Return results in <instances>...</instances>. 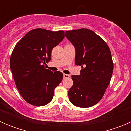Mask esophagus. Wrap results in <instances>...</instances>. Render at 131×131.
Segmentation results:
<instances>
[{"mask_svg":"<svg viewBox=\"0 0 131 131\" xmlns=\"http://www.w3.org/2000/svg\"><path fill=\"white\" fill-rule=\"evenodd\" d=\"M70 77V75H67V74H63V79H67V78H69Z\"/></svg>","mask_w":131,"mask_h":131,"instance_id":"esophagus-1","label":"esophagus"}]
</instances>
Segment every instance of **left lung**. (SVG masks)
Listing matches in <instances>:
<instances>
[{
    "label": "left lung",
    "mask_w": 131,
    "mask_h": 131,
    "mask_svg": "<svg viewBox=\"0 0 131 131\" xmlns=\"http://www.w3.org/2000/svg\"><path fill=\"white\" fill-rule=\"evenodd\" d=\"M65 35L75 48V64L82 68L80 75L72 76L69 100L75 106L89 108L101 100L110 82L113 70L110 50L91 30L67 31Z\"/></svg>",
    "instance_id": "left-lung-1"
}]
</instances>
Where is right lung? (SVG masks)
<instances>
[{
	"label": "right lung",
	"mask_w": 131,
	"mask_h": 131,
	"mask_svg": "<svg viewBox=\"0 0 131 131\" xmlns=\"http://www.w3.org/2000/svg\"><path fill=\"white\" fill-rule=\"evenodd\" d=\"M64 37V31L42 28L31 30L14 47L10 68L17 89L25 101L42 106L53 98L54 89L63 80L61 72L45 68L52 49Z\"/></svg>",
	"instance_id": "add662e5"
}]
</instances>
